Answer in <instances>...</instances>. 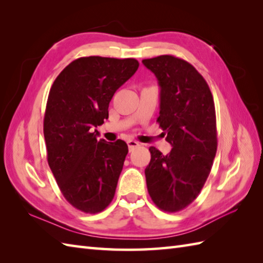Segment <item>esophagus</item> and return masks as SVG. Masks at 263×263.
Listing matches in <instances>:
<instances>
[{"mask_svg": "<svg viewBox=\"0 0 263 263\" xmlns=\"http://www.w3.org/2000/svg\"><path fill=\"white\" fill-rule=\"evenodd\" d=\"M127 146H128V150L132 152L133 149L140 146V143H139L138 141H135V140H130V141H127Z\"/></svg>", "mask_w": 263, "mask_h": 263, "instance_id": "obj_1", "label": "esophagus"}]
</instances>
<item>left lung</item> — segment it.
<instances>
[{"label": "left lung", "instance_id": "8db88e82", "mask_svg": "<svg viewBox=\"0 0 263 263\" xmlns=\"http://www.w3.org/2000/svg\"><path fill=\"white\" fill-rule=\"evenodd\" d=\"M160 87L157 122L172 144L168 155L150 147L144 170L150 198L160 210L176 212L192 203L208 178L217 152L214 97L186 61L160 55L142 60Z\"/></svg>", "mask_w": 263, "mask_h": 263}]
</instances>
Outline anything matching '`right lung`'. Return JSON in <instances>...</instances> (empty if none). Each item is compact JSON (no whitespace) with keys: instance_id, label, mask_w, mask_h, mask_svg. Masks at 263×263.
<instances>
[{"instance_id":"obj_1","label":"right lung","mask_w":263,"mask_h":263,"mask_svg":"<svg viewBox=\"0 0 263 263\" xmlns=\"http://www.w3.org/2000/svg\"><path fill=\"white\" fill-rule=\"evenodd\" d=\"M138 68L136 59L80 58L49 90L44 117L49 168L66 201L86 214L111 202L128 152L123 140H97L93 128L108 119L110 99Z\"/></svg>"}]
</instances>
